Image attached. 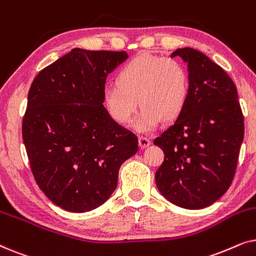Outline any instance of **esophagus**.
Wrapping results in <instances>:
<instances>
[{"instance_id":"obj_1","label":"esophagus","mask_w":256,"mask_h":256,"mask_svg":"<svg viewBox=\"0 0 256 256\" xmlns=\"http://www.w3.org/2000/svg\"><path fill=\"white\" fill-rule=\"evenodd\" d=\"M138 142H140V146H141V149L148 148V146H149L150 144H152V142H150V140H149L148 138H144V136H140Z\"/></svg>"}]
</instances>
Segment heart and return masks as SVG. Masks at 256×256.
I'll return each mask as SVG.
<instances>
[{"instance_id":"1","label":"heart","mask_w":256,"mask_h":256,"mask_svg":"<svg viewBox=\"0 0 256 256\" xmlns=\"http://www.w3.org/2000/svg\"><path fill=\"white\" fill-rule=\"evenodd\" d=\"M188 93L190 76L180 62L141 54L120 70L118 84L104 87V102L110 116L120 124L132 121L140 104L142 110L135 129L148 132L162 120L168 122L180 116Z\"/></svg>"}]
</instances>
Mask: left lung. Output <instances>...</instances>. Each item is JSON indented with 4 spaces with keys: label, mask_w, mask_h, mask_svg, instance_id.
<instances>
[{
    "label": "left lung",
    "mask_w": 256,
    "mask_h": 256,
    "mask_svg": "<svg viewBox=\"0 0 256 256\" xmlns=\"http://www.w3.org/2000/svg\"><path fill=\"white\" fill-rule=\"evenodd\" d=\"M188 64L190 93L183 112L154 140L164 152L156 171L160 194L188 210L208 208L227 191L236 174L244 124L236 87L208 56L192 48L171 54Z\"/></svg>",
    "instance_id": "8db88e82"
}]
</instances>
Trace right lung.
Instances as JSON below:
<instances>
[{"label": "right lung", "mask_w": 256, "mask_h": 256, "mask_svg": "<svg viewBox=\"0 0 256 256\" xmlns=\"http://www.w3.org/2000/svg\"><path fill=\"white\" fill-rule=\"evenodd\" d=\"M127 58L126 51L73 48L31 84L23 142L38 186L65 211L102 205L121 164L138 152V138L104 106L107 76Z\"/></svg>", "instance_id": "1"}]
</instances>
